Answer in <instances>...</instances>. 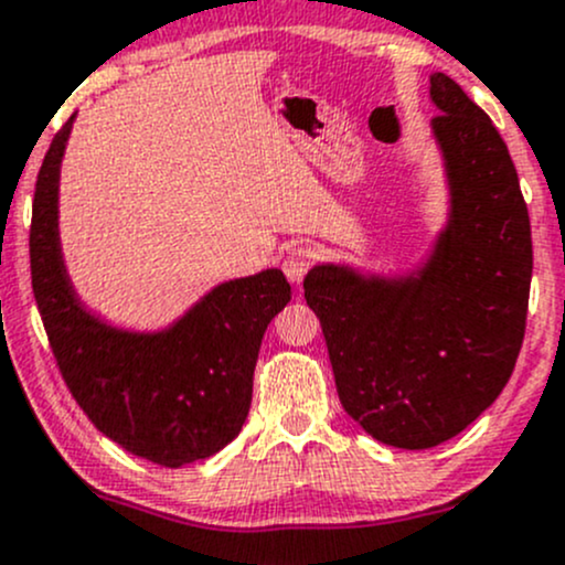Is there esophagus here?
I'll use <instances>...</instances> for the list:
<instances>
[{
  "mask_svg": "<svg viewBox=\"0 0 565 565\" xmlns=\"http://www.w3.org/2000/svg\"><path fill=\"white\" fill-rule=\"evenodd\" d=\"M312 266V255L305 247H294L282 255V271L294 285H301Z\"/></svg>",
  "mask_w": 565,
  "mask_h": 565,
  "instance_id": "34e87169",
  "label": "esophagus"
}]
</instances>
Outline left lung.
Segmentation results:
<instances>
[{"label": "left lung", "mask_w": 565, "mask_h": 565, "mask_svg": "<svg viewBox=\"0 0 565 565\" xmlns=\"http://www.w3.org/2000/svg\"><path fill=\"white\" fill-rule=\"evenodd\" d=\"M429 97L451 212L427 264L394 280L337 264L305 277L342 408L397 449H433L495 403L533 275L531 217L495 125L449 75L429 78Z\"/></svg>", "instance_id": "left-lung-1"}]
</instances>
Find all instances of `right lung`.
<instances>
[{
	"label": "right lung",
	"instance_id": "obj_1",
	"mask_svg": "<svg viewBox=\"0 0 565 565\" xmlns=\"http://www.w3.org/2000/svg\"><path fill=\"white\" fill-rule=\"evenodd\" d=\"M73 119L38 173L29 228L32 290L70 394L106 438L162 468L217 455L239 435L271 318L290 301L280 269L209 290L171 329L141 334L81 307L60 247V166Z\"/></svg>",
	"mask_w": 565,
	"mask_h": 565
}]
</instances>
